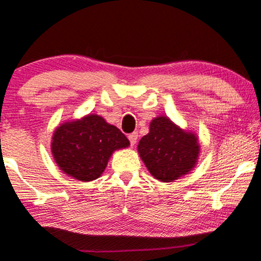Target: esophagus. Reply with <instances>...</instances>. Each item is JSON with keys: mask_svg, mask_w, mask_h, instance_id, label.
Masks as SVG:
<instances>
[{"mask_svg": "<svg viewBox=\"0 0 261 261\" xmlns=\"http://www.w3.org/2000/svg\"><path fill=\"white\" fill-rule=\"evenodd\" d=\"M137 133H133V134H130V135H128V140H130V144H131V146H135V144H136V141H137Z\"/></svg>", "mask_w": 261, "mask_h": 261, "instance_id": "obj_1", "label": "esophagus"}]
</instances>
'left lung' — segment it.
Returning a JSON list of instances; mask_svg holds the SVG:
<instances>
[{
	"label": "left lung",
	"instance_id": "left-lung-1",
	"mask_svg": "<svg viewBox=\"0 0 261 261\" xmlns=\"http://www.w3.org/2000/svg\"><path fill=\"white\" fill-rule=\"evenodd\" d=\"M137 152L154 178L168 183L196 167L200 146L196 134L161 115L150 122V131L140 140Z\"/></svg>",
	"mask_w": 261,
	"mask_h": 261
}]
</instances>
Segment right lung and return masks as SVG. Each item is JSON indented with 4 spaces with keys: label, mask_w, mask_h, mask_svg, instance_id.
Returning a JSON list of instances; mask_svg holds the SVG:
<instances>
[{
    "label": "right lung",
    "mask_w": 261,
    "mask_h": 261,
    "mask_svg": "<svg viewBox=\"0 0 261 261\" xmlns=\"http://www.w3.org/2000/svg\"><path fill=\"white\" fill-rule=\"evenodd\" d=\"M128 146L130 141L116 126L89 114L59 125L51 136L50 150L67 176L90 182L101 176L111 154Z\"/></svg>",
    "instance_id": "add662e5"
}]
</instances>
